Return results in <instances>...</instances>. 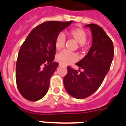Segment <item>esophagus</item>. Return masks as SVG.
Segmentation results:
<instances>
[{"label":"esophagus","instance_id":"esophagus-1","mask_svg":"<svg viewBox=\"0 0 126 126\" xmlns=\"http://www.w3.org/2000/svg\"><path fill=\"white\" fill-rule=\"evenodd\" d=\"M59 66H62V65L60 64H59Z\"/></svg>","mask_w":126,"mask_h":126}]
</instances>
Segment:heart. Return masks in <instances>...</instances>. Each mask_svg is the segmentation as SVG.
Returning <instances> with one entry per match:
<instances>
[{"label":"heart","mask_w":126,"mask_h":126,"mask_svg":"<svg viewBox=\"0 0 126 126\" xmlns=\"http://www.w3.org/2000/svg\"><path fill=\"white\" fill-rule=\"evenodd\" d=\"M67 35L71 38H73L79 44V47L80 48H84L86 46V42L88 38L87 33L85 30L81 28H75L71 29L67 32ZM66 38L62 33H60L56 37L55 40V47L57 51H60L64 47ZM56 60L61 64L68 65L75 62L78 60V55L71 52L67 51L59 53L56 55Z\"/></svg>","instance_id":"1"}]
</instances>
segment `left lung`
<instances>
[{"label":"left lung","instance_id":"1","mask_svg":"<svg viewBox=\"0 0 126 126\" xmlns=\"http://www.w3.org/2000/svg\"><path fill=\"white\" fill-rule=\"evenodd\" d=\"M85 27L91 29L93 44L87 55L76 63L83 71L68 66V73L64 78L66 91L79 99L88 97L99 88L114 56L113 43L104 30L96 24Z\"/></svg>","mask_w":126,"mask_h":126}]
</instances>
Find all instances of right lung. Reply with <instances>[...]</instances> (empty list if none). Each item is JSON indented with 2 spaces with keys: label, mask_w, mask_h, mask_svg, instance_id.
Masks as SVG:
<instances>
[{
  "label": "right lung",
  "mask_w": 126,
  "mask_h": 126,
  "mask_svg": "<svg viewBox=\"0 0 126 126\" xmlns=\"http://www.w3.org/2000/svg\"><path fill=\"white\" fill-rule=\"evenodd\" d=\"M72 22H43L32 29L22 45L16 62V80L25 99L35 101L47 94L50 78L59 65L53 62L55 38Z\"/></svg>",
  "instance_id": "obj_1"
}]
</instances>
